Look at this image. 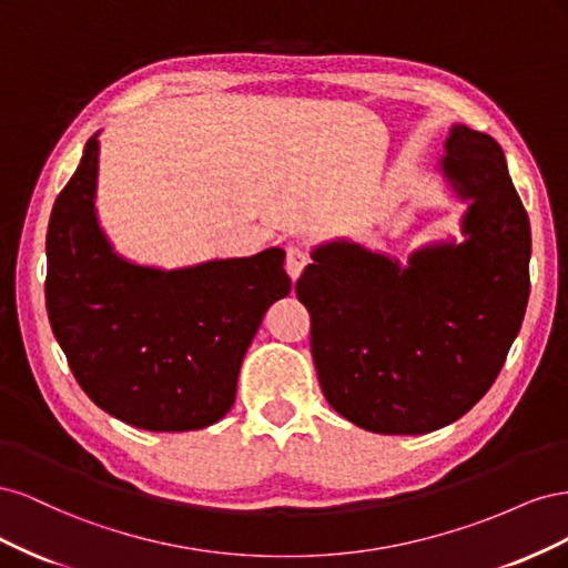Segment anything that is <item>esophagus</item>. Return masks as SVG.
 I'll list each match as a JSON object with an SVG mask.
<instances>
[{"mask_svg": "<svg viewBox=\"0 0 568 568\" xmlns=\"http://www.w3.org/2000/svg\"><path fill=\"white\" fill-rule=\"evenodd\" d=\"M307 263H311V257H307V253L303 248H298V246H288L286 248V263H284V267H286L291 280L296 282Z\"/></svg>", "mask_w": 568, "mask_h": 568, "instance_id": "esophagus-1", "label": "esophagus"}]
</instances>
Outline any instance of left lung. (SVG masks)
Segmentation results:
<instances>
[{"label":"left lung","instance_id":"left-lung-1","mask_svg":"<svg viewBox=\"0 0 568 568\" xmlns=\"http://www.w3.org/2000/svg\"><path fill=\"white\" fill-rule=\"evenodd\" d=\"M443 170L469 239L412 255L400 270L355 244H329L296 282L326 403L374 434H428L484 398L521 329L530 225L503 146L453 128Z\"/></svg>","mask_w":568,"mask_h":568}]
</instances>
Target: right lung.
Here are the masks:
<instances>
[{
    "instance_id": "add662e5",
    "label": "right lung",
    "mask_w": 568,
    "mask_h": 568,
    "mask_svg": "<svg viewBox=\"0 0 568 568\" xmlns=\"http://www.w3.org/2000/svg\"><path fill=\"white\" fill-rule=\"evenodd\" d=\"M97 136L54 201L47 313L80 388L146 432H194L230 412L267 307L291 291L284 251L159 272L111 251L94 215Z\"/></svg>"
}]
</instances>
